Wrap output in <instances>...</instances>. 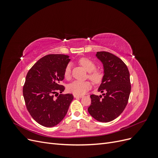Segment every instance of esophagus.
Instances as JSON below:
<instances>
[{
    "label": "esophagus",
    "instance_id": "34e87169",
    "mask_svg": "<svg viewBox=\"0 0 158 158\" xmlns=\"http://www.w3.org/2000/svg\"><path fill=\"white\" fill-rule=\"evenodd\" d=\"M74 97L75 98H82L83 96H82V95H74Z\"/></svg>",
    "mask_w": 158,
    "mask_h": 158
}]
</instances>
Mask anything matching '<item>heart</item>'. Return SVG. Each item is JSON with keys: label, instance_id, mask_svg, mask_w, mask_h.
Segmentation results:
<instances>
[{"label": "heart", "instance_id": "obj_1", "mask_svg": "<svg viewBox=\"0 0 158 158\" xmlns=\"http://www.w3.org/2000/svg\"><path fill=\"white\" fill-rule=\"evenodd\" d=\"M79 63L87 71L89 72L88 78L95 84H99L102 81L103 74L102 70H95L96 65L94 62L87 57H82L79 59ZM64 76L66 80H70L71 78V64H68L66 66L64 71ZM92 88V84L89 81L81 82L76 80L70 83L67 87L69 92L75 95H81Z\"/></svg>", "mask_w": 158, "mask_h": 158}]
</instances>
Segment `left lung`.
I'll list each match as a JSON object with an SVG mask.
<instances>
[{
  "instance_id": "left-lung-1",
  "label": "left lung",
  "mask_w": 158,
  "mask_h": 158,
  "mask_svg": "<svg viewBox=\"0 0 158 158\" xmlns=\"http://www.w3.org/2000/svg\"><path fill=\"white\" fill-rule=\"evenodd\" d=\"M102 62L104 75L98 91L103 95H90L89 113L99 122H110L123 113L128 103L131 90L130 74L125 63L114 55L106 51L97 52Z\"/></svg>"
}]
</instances>
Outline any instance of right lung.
<instances>
[{"label":"right lung","instance_id":"1","mask_svg":"<svg viewBox=\"0 0 158 158\" xmlns=\"http://www.w3.org/2000/svg\"><path fill=\"white\" fill-rule=\"evenodd\" d=\"M70 59L69 56L51 54L42 57L28 71L23 87V95L26 108L32 118L40 125L52 127L63 120L71 102V94H59L64 86L63 81L66 66Z\"/></svg>","mask_w":158,"mask_h":158}]
</instances>
